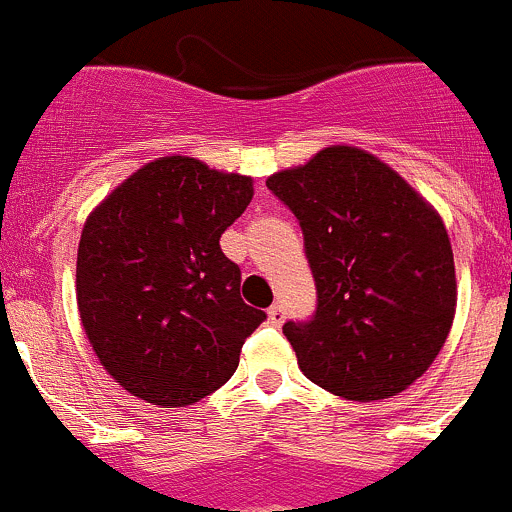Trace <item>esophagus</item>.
<instances>
[{
	"mask_svg": "<svg viewBox=\"0 0 512 512\" xmlns=\"http://www.w3.org/2000/svg\"><path fill=\"white\" fill-rule=\"evenodd\" d=\"M284 319H286V309L281 304H274L269 309V324L271 326H281L284 324Z\"/></svg>",
	"mask_w": 512,
	"mask_h": 512,
	"instance_id": "34e87169",
	"label": "esophagus"
}]
</instances>
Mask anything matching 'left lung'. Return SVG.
Segmentation results:
<instances>
[{
    "label": "left lung",
    "mask_w": 512,
    "mask_h": 512,
    "mask_svg": "<svg viewBox=\"0 0 512 512\" xmlns=\"http://www.w3.org/2000/svg\"><path fill=\"white\" fill-rule=\"evenodd\" d=\"M266 186L299 218L316 284L314 316L284 324L301 372L354 402L410 387L455 319V261L440 213L352 145L319 150Z\"/></svg>",
    "instance_id": "8db88e82"
}]
</instances>
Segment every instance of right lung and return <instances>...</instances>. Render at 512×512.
<instances>
[{
  "label": "right lung",
  "instance_id": "add662e5",
  "mask_svg": "<svg viewBox=\"0 0 512 512\" xmlns=\"http://www.w3.org/2000/svg\"><path fill=\"white\" fill-rule=\"evenodd\" d=\"M251 198L248 175L165 155L87 216L77 309L100 364L130 394L186 407L233 377L266 314L241 299V269L218 241Z\"/></svg>",
  "mask_w": 512,
  "mask_h": 512
}]
</instances>
